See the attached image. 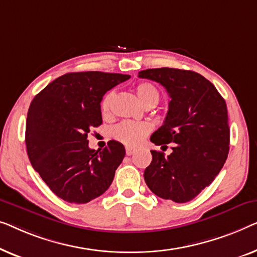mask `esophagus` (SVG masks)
<instances>
[{"label": "esophagus", "instance_id": "1", "mask_svg": "<svg viewBox=\"0 0 257 257\" xmlns=\"http://www.w3.org/2000/svg\"><path fill=\"white\" fill-rule=\"evenodd\" d=\"M134 153H135V149H133V148H130V147L125 148V154H127L128 156H132Z\"/></svg>", "mask_w": 257, "mask_h": 257}]
</instances>
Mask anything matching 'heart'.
<instances>
[{
  "mask_svg": "<svg viewBox=\"0 0 257 257\" xmlns=\"http://www.w3.org/2000/svg\"><path fill=\"white\" fill-rule=\"evenodd\" d=\"M135 92L141 102L146 104V106H148V104H156L160 101V92L151 82H140V84L136 85ZM114 95V91H110L101 100V113L104 116H107L110 113ZM151 129H153V127H151L149 122L124 121L115 125L113 132H111V135L115 140L125 144V146L137 147L149 135Z\"/></svg>",
  "mask_w": 257,
  "mask_h": 257,
  "instance_id": "b5f03b06",
  "label": "heart"
}]
</instances>
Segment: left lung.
Returning <instances> with one entry per match:
<instances>
[{
    "instance_id": "left-lung-1",
    "label": "left lung",
    "mask_w": 257,
    "mask_h": 257,
    "mask_svg": "<svg viewBox=\"0 0 257 257\" xmlns=\"http://www.w3.org/2000/svg\"><path fill=\"white\" fill-rule=\"evenodd\" d=\"M140 78L150 79L169 93L165 121L150 137L156 146L172 143V153L151 150L153 161L144 180L156 196L187 202L211 184L229 151L227 106L214 85L199 73L178 68H149Z\"/></svg>"
}]
</instances>
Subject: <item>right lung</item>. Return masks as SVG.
Listing matches in <instances>:
<instances>
[{
  "mask_svg": "<svg viewBox=\"0 0 257 257\" xmlns=\"http://www.w3.org/2000/svg\"><path fill=\"white\" fill-rule=\"evenodd\" d=\"M129 78L99 71L66 73L32 100L25 128L29 160L63 200L86 204L106 192L113 182L124 147L109 141L102 150L89 149L87 136L102 123V96Z\"/></svg>",
  "mask_w": 257,
  "mask_h": 257,
  "instance_id": "obj_1",
  "label": "right lung"
}]
</instances>
